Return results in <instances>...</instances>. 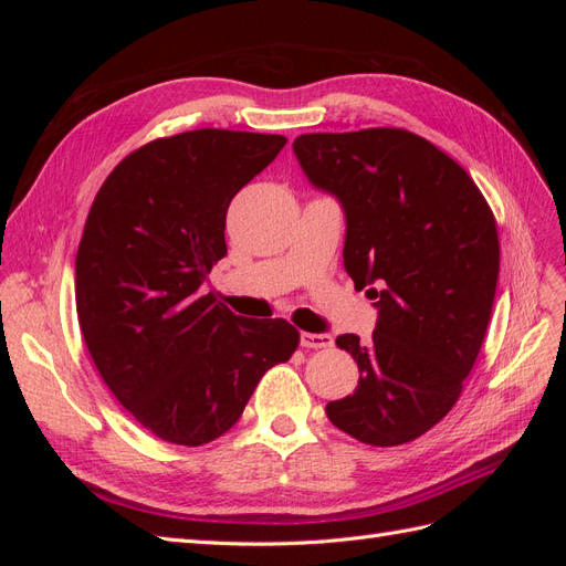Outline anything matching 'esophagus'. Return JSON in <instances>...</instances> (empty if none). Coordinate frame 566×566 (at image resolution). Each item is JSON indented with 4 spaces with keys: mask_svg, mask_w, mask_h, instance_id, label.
<instances>
[{
    "mask_svg": "<svg viewBox=\"0 0 566 566\" xmlns=\"http://www.w3.org/2000/svg\"><path fill=\"white\" fill-rule=\"evenodd\" d=\"M300 345L304 349H328L333 347V337L328 333H302Z\"/></svg>",
    "mask_w": 566,
    "mask_h": 566,
    "instance_id": "1",
    "label": "esophagus"
}]
</instances>
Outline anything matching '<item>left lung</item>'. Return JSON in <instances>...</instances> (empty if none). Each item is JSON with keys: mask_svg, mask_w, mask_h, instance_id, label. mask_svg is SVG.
I'll use <instances>...</instances> for the list:
<instances>
[{"mask_svg": "<svg viewBox=\"0 0 566 566\" xmlns=\"http://www.w3.org/2000/svg\"><path fill=\"white\" fill-rule=\"evenodd\" d=\"M293 150L339 200L345 269L378 300L368 345L337 337L358 385L325 413L370 447L413 441L453 408L482 349L501 269L493 212L465 169L413 132L302 134Z\"/></svg>", "mask_w": 566, "mask_h": 566, "instance_id": "left-lung-1", "label": "left lung"}]
</instances>
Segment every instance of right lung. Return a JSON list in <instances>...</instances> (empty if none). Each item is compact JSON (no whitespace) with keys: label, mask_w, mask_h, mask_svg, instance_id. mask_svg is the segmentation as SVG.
Instances as JSON below:
<instances>
[{"label":"right lung","mask_w":566,"mask_h":566,"mask_svg":"<svg viewBox=\"0 0 566 566\" xmlns=\"http://www.w3.org/2000/svg\"><path fill=\"white\" fill-rule=\"evenodd\" d=\"M281 134L193 129L119 163L92 202L75 256L77 321L101 378L148 432L202 447L243 416L300 333L202 295L227 254L233 196L285 146Z\"/></svg>","instance_id":"obj_1"}]
</instances>
